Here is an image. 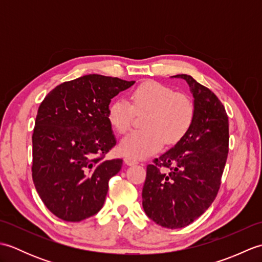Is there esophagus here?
Segmentation results:
<instances>
[{"instance_id": "34e87169", "label": "esophagus", "mask_w": 262, "mask_h": 262, "mask_svg": "<svg viewBox=\"0 0 262 262\" xmlns=\"http://www.w3.org/2000/svg\"><path fill=\"white\" fill-rule=\"evenodd\" d=\"M125 163L127 164V165H135V164H137L138 162H137V160H135V159H133V158H125Z\"/></svg>"}]
</instances>
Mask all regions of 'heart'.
<instances>
[{"mask_svg":"<svg viewBox=\"0 0 262 262\" xmlns=\"http://www.w3.org/2000/svg\"><path fill=\"white\" fill-rule=\"evenodd\" d=\"M132 104L126 99H116L109 104L107 118L116 132L125 133L130 127L135 113H147L143 126L119 143L125 157L146 159L158 153L164 143L174 144L190 129L194 118V105L187 96L162 83L145 82L133 91Z\"/></svg>","mask_w":262,"mask_h":262,"instance_id":"heart-1","label":"heart"}]
</instances>
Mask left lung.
<instances>
[{"label":"left lung","mask_w":262,"mask_h":262,"mask_svg":"<svg viewBox=\"0 0 262 262\" xmlns=\"http://www.w3.org/2000/svg\"><path fill=\"white\" fill-rule=\"evenodd\" d=\"M171 77L188 83L194 118L185 137L147 165L142 204L157 224L180 229L203 215L219 192L229 153V117L219 98L192 76Z\"/></svg>","instance_id":"obj_1"}]
</instances>
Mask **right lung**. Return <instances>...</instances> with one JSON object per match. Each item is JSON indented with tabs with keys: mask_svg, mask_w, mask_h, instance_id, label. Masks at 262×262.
Instances as JSON below:
<instances>
[{
	"mask_svg": "<svg viewBox=\"0 0 262 262\" xmlns=\"http://www.w3.org/2000/svg\"><path fill=\"white\" fill-rule=\"evenodd\" d=\"M89 74L64 82L39 105L32 134V180L58 219L80 222L102 208L108 182L122 160H103L116 145L108 118L111 99L134 84Z\"/></svg>",
	"mask_w": 262,
	"mask_h": 262,
	"instance_id": "obj_1",
	"label": "right lung"
}]
</instances>
